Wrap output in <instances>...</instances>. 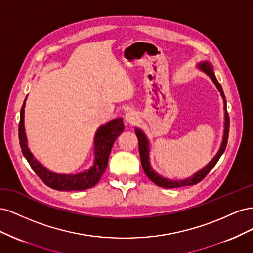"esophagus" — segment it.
Listing matches in <instances>:
<instances>
[{
    "label": "esophagus",
    "mask_w": 253,
    "mask_h": 253,
    "mask_svg": "<svg viewBox=\"0 0 253 253\" xmlns=\"http://www.w3.org/2000/svg\"><path fill=\"white\" fill-rule=\"evenodd\" d=\"M138 120V115L135 113L134 111H129L128 113L126 114V121L128 125H134Z\"/></svg>",
    "instance_id": "34e87169"
}]
</instances>
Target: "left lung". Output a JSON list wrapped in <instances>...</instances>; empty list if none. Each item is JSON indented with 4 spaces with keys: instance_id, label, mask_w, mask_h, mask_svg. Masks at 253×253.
I'll list each match as a JSON object with an SVG mask.
<instances>
[{
    "instance_id": "8db88e82",
    "label": "left lung",
    "mask_w": 253,
    "mask_h": 253,
    "mask_svg": "<svg viewBox=\"0 0 253 253\" xmlns=\"http://www.w3.org/2000/svg\"><path fill=\"white\" fill-rule=\"evenodd\" d=\"M197 68L201 72L205 73L207 76H209L210 79L213 81V83L215 84L216 88L218 89V91L220 93L221 98H223L224 114H225L223 140H221L220 147H219L217 153L215 154V156H214L204 168H202L200 171H197L196 173H194L192 176H190V177H188V178L180 179V180H173V179H169V178L164 177V176L159 175L157 172L153 170V168H152L151 163H150V141L148 139L147 135L144 134L142 129H140L139 127H135V133H136L137 138H138V143H139V154H140L142 169H143L145 175H147L153 182L156 183V185L159 186V187L173 189V188H180V187L196 185L197 182H200L201 180H203L206 177V175L213 169L214 166L216 165V163L218 162V159L220 158L221 155H223V153L225 152V149H226L227 141H228V135H229V114L227 112V101H226V97L224 95L223 88H221L219 82L217 81V79L215 77V75H214L213 66L210 62H208V61H204V62L198 63Z\"/></svg>"
}]
</instances>
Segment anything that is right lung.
Masks as SVG:
<instances>
[{
	"label": "right lung",
	"mask_w": 253,
	"mask_h": 253,
	"mask_svg": "<svg viewBox=\"0 0 253 253\" xmlns=\"http://www.w3.org/2000/svg\"><path fill=\"white\" fill-rule=\"evenodd\" d=\"M25 98L20 113L19 139L22 153L35 173L41 180L51 189L58 191H82L94 187L101 179L102 174L108 167L109 156L113 144L117 137L124 132L125 125L122 118H115L98 127L94 137V163L88 170L77 174H60L55 173L45 168L38 160L28 148L27 137L24 126Z\"/></svg>",
	"instance_id": "obj_1"
}]
</instances>
